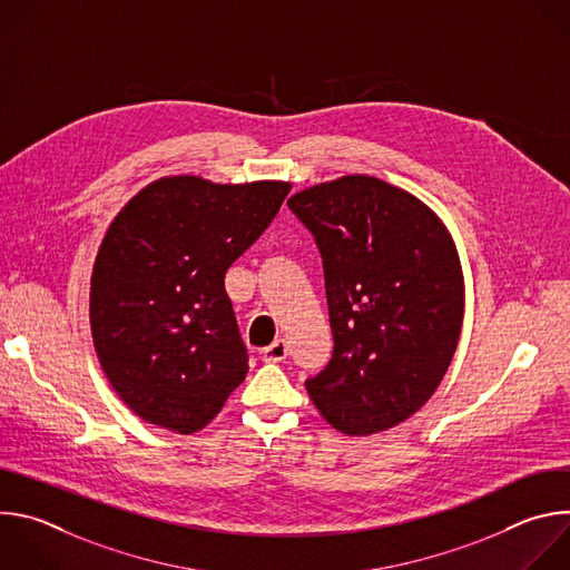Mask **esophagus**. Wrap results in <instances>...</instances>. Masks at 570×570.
I'll return each mask as SVG.
<instances>
[{
  "instance_id": "esophagus-1",
  "label": "esophagus",
  "mask_w": 570,
  "mask_h": 570,
  "mask_svg": "<svg viewBox=\"0 0 570 570\" xmlns=\"http://www.w3.org/2000/svg\"><path fill=\"white\" fill-rule=\"evenodd\" d=\"M262 354H264L266 363H279V361H284L288 356V345H286L284 338H277L273 345L264 347Z\"/></svg>"
}]
</instances>
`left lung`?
<instances>
[{
    "label": "left lung",
    "mask_w": 570,
    "mask_h": 570,
    "mask_svg": "<svg viewBox=\"0 0 570 570\" xmlns=\"http://www.w3.org/2000/svg\"><path fill=\"white\" fill-rule=\"evenodd\" d=\"M322 255L334 354L306 392L336 431L365 438L415 415L458 350L464 275L444 220L365 174L288 198Z\"/></svg>",
    "instance_id": "obj_1"
}]
</instances>
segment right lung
<instances>
[{
	"label": "right lung",
	"mask_w": 570,
	"mask_h": 570,
	"mask_svg": "<svg viewBox=\"0 0 570 570\" xmlns=\"http://www.w3.org/2000/svg\"><path fill=\"white\" fill-rule=\"evenodd\" d=\"M291 187L165 176L112 218L92 266L90 330L106 379L144 422L198 433L246 379L225 273Z\"/></svg>",
	"instance_id": "1"
}]
</instances>
